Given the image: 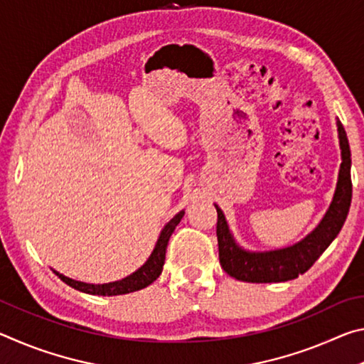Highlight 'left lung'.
<instances>
[{
    "label": "left lung",
    "mask_w": 364,
    "mask_h": 364,
    "mask_svg": "<svg viewBox=\"0 0 364 364\" xmlns=\"http://www.w3.org/2000/svg\"><path fill=\"white\" fill-rule=\"evenodd\" d=\"M337 132L342 164L334 197L319 225L297 244L268 252L244 250L234 241L221 208L215 205L218 213L217 237L220 264L228 274L244 282H282L295 279L299 278V274L310 269L319 255L337 237L347 220L350 202H352V176H350L352 159H350L347 133L341 120H337Z\"/></svg>",
    "instance_id": "left-lung-1"
}]
</instances>
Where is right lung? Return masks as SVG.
Wrapping results in <instances>:
<instances>
[{
  "mask_svg": "<svg viewBox=\"0 0 364 364\" xmlns=\"http://www.w3.org/2000/svg\"><path fill=\"white\" fill-rule=\"evenodd\" d=\"M183 215H184V210L176 213L175 217L164 226V230L160 232L157 244L156 247H154L151 257L147 258V262L143 264V267L134 271L133 274L127 276V278L115 282H107V284H88V282L67 278V276L58 273V271H54V273H56L60 278V281H64L67 286L77 289L80 292L91 294V295H122V294H130L134 291H139V289H144L149 284H152V282L159 278L160 273H162L168 239L171 236V232L175 231L178 223L181 221Z\"/></svg>",
  "mask_w": 364,
  "mask_h": 364,
  "instance_id": "obj_1",
  "label": "right lung"
}]
</instances>
